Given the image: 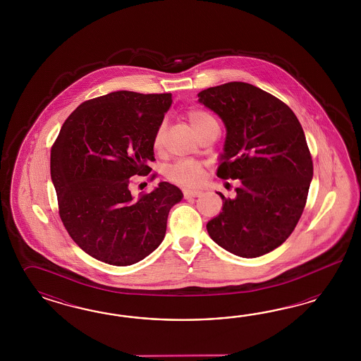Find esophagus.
I'll return each instance as SVG.
<instances>
[{"mask_svg": "<svg viewBox=\"0 0 361 361\" xmlns=\"http://www.w3.org/2000/svg\"><path fill=\"white\" fill-rule=\"evenodd\" d=\"M184 198H193V197L201 196V190H192V189H184L183 190Z\"/></svg>", "mask_w": 361, "mask_h": 361, "instance_id": "obj_1", "label": "esophagus"}]
</instances>
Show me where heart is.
Here are the masks:
<instances>
[{
	"label": "heart",
	"mask_w": 361,
	"mask_h": 361,
	"mask_svg": "<svg viewBox=\"0 0 361 361\" xmlns=\"http://www.w3.org/2000/svg\"><path fill=\"white\" fill-rule=\"evenodd\" d=\"M183 116L188 121V124L190 126V128L196 132L198 136L201 132L205 131L210 126L217 124L214 118L209 112L201 109L193 107V109H185ZM163 140H164V126H160L153 136V148L156 151L161 149ZM166 176L171 181H173L176 184L196 186L200 185L204 181L205 169H204V165L196 163V161L181 160L168 168Z\"/></svg>",
	"instance_id": "heart-1"
}]
</instances>
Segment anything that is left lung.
Segmentation results:
<instances>
[{"label":"left lung","instance_id":"obj_1","mask_svg":"<svg viewBox=\"0 0 361 361\" xmlns=\"http://www.w3.org/2000/svg\"><path fill=\"white\" fill-rule=\"evenodd\" d=\"M226 127L217 176L240 180L234 198L207 225L225 250L257 258L281 246L295 229L314 175L312 157L295 114L271 94L243 82L198 92Z\"/></svg>","mask_w":361,"mask_h":361}]
</instances>
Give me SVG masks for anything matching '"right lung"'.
Segmentation results:
<instances>
[{"mask_svg":"<svg viewBox=\"0 0 361 361\" xmlns=\"http://www.w3.org/2000/svg\"><path fill=\"white\" fill-rule=\"evenodd\" d=\"M171 104L172 94L133 91L90 99L66 119L51 147L59 217L78 246L98 261L133 264L164 240L181 190L163 181L133 197L130 186L131 177L152 171L153 136Z\"/></svg>","mask_w":361,"mask_h":361,"instance_id":"1","label":"right lung"}]
</instances>
